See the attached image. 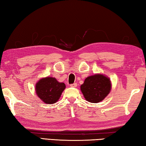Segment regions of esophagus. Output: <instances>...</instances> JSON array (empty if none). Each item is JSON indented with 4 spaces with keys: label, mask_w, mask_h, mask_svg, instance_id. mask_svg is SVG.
<instances>
[{
    "label": "esophagus",
    "mask_w": 146,
    "mask_h": 146,
    "mask_svg": "<svg viewBox=\"0 0 146 146\" xmlns=\"http://www.w3.org/2000/svg\"><path fill=\"white\" fill-rule=\"evenodd\" d=\"M70 86H71V87H76V86H77V84H76V83H74V84H71Z\"/></svg>",
    "instance_id": "esophagus-1"
}]
</instances>
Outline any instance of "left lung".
Wrapping results in <instances>:
<instances>
[{
	"instance_id": "left-lung-1",
	"label": "left lung",
	"mask_w": 146,
	"mask_h": 146,
	"mask_svg": "<svg viewBox=\"0 0 146 146\" xmlns=\"http://www.w3.org/2000/svg\"><path fill=\"white\" fill-rule=\"evenodd\" d=\"M112 89L110 79L103 74L97 73L85 79L80 86L81 92L86 101L97 103L104 100Z\"/></svg>"
}]
</instances>
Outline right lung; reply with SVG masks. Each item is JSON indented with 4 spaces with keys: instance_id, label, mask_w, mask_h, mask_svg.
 Masks as SVG:
<instances>
[{
    "instance_id": "right-lung-1",
    "label": "right lung",
    "mask_w": 146,
    "mask_h": 146,
    "mask_svg": "<svg viewBox=\"0 0 146 146\" xmlns=\"http://www.w3.org/2000/svg\"><path fill=\"white\" fill-rule=\"evenodd\" d=\"M66 88L63 82H59L52 76L42 78L36 84L37 96L46 104H54L59 100Z\"/></svg>"
}]
</instances>
